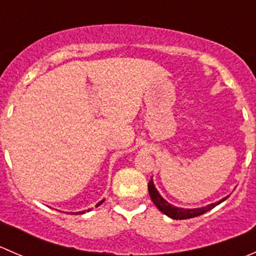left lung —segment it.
I'll list each match as a JSON object with an SVG mask.
<instances>
[{
  "mask_svg": "<svg viewBox=\"0 0 256 256\" xmlns=\"http://www.w3.org/2000/svg\"><path fill=\"white\" fill-rule=\"evenodd\" d=\"M148 193H150V197H151L152 202H154V206L158 208V210H161L162 213L166 214V216H170V218L176 219V220L177 219H190V218H194V216H202V214L207 213L208 210L213 209L216 206L220 204L222 202H224V200L229 197V196H226V197L222 198V200H218V202L210 203V204L206 206V207H200V208L176 207V206H172L171 203L167 202V200H164L161 194H160V192L157 190V188L154 187V180H152V178H151V180L148 182Z\"/></svg>",
  "mask_w": 256,
  "mask_h": 256,
  "instance_id": "1",
  "label": "left lung"
}]
</instances>
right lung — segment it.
<instances>
[{
    "label": "right lung",
    "mask_w": 256,
    "mask_h": 256,
    "mask_svg": "<svg viewBox=\"0 0 256 256\" xmlns=\"http://www.w3.org/2000/svg\"><path fill=\"white\" fill-rule=\"evenodd\" d=\"M102 202H104V200H100V202L98 203V204L95 206V207H99V206L102 204ZM89 210H92V209H88V212H89ZM84 213H85V210H82V212H76V213H72V214H84Z\"/></svg>",
    "instance_id": "obj_1"
}]
</instances>
